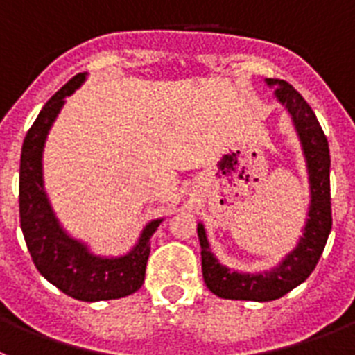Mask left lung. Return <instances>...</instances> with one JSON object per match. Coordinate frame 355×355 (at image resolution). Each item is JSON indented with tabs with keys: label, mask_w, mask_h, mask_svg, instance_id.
I'll return each mask as SVG.
<instances>
[{
	"label": "left lung",
	"mask_w": 355,
	"mask_h": 355,
	"mask_svg": "<svg viewBox=\"0 0 355 355\" xmlns=\"http://www.w3.org/2000/svg\"><path fill=\"white\" fill-rule=\"evenodd\" d=\"M265 83L267 86H276L274 95L287 108L302 142L309 184H311L309 218L303 227V236H300V242L293 251L270 270L256 274L238 272L220 263L211 252L204 225L198 223L196 231L202 247L204 282L211 293L225 300L272 302L291 293L294 287L303 284L315 269L332 229L329 141L321 130L315 113L300 92L294 90L293 86L282 79H265Z\"/></svg>",
	"instance_id": "1"
}]
</instances>
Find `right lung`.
Here are the masks:
<instances>
[{"mask_svg":"<svg viewBox=\"0 0 355 355\" xmlns=\"http://www.w3.org/2000/svg\"><path fill=\"white\" fill-rule=\"evenodd\" d=\"M77 73L44 104L21 148L19 222L32 261L50 284L81 302L117 300L137 293L144 284L150 238L164 218L142 229L132 251L117 258L97 256L62 229L43 186V148L53 121L68 95L85 83Z\"/></svg>","mask_w":355,"mask_h":355,"instance_id":"right-lung-1","label":"right lung"}]
</instances>
